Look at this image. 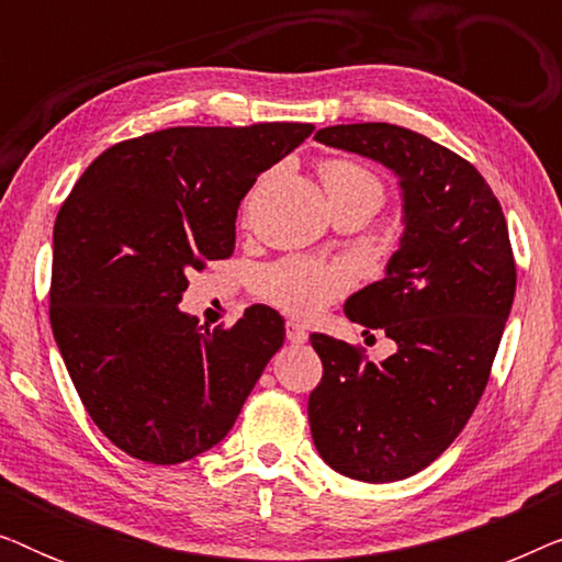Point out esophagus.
<instances>
[{"mask_svg": "<svg viewBox=\"0 0 562 562\" xmlns=\"http://www.w3.org/2000/svg\"><path fill=\"white\" fill-rule=\"evenodd\" d=\"M286 340L291 342V345H304L306 340H310V333H306V329L299 325V322H286Z\"/></svg>", "mask_w": 562, "mask_h": 562, "instance_id": "1", "label": "esophagus"}]
</instances>
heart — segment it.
Segmentation results:
<instances>
[{
    "mask_svg": "<svg viewBox=\"0 0 562 562\" xmlns=\"http://www.w3.org/2000/svg\"><path fill=\"white\" fill-rule=\"evenodd\" d=\"M319 176L329 202L345 196H373L383 202L381 181L352 160H325L319 166ZM350 266L314 258L279 260V263L260 268L256 276L258 296L294 317H312L325 310L350 289Z\"/></svg>",
    "mask_w": 562,
    "mask_h": 562,
    "instance_id": "heart-1",
    "label": "heart"
}]
</instances>
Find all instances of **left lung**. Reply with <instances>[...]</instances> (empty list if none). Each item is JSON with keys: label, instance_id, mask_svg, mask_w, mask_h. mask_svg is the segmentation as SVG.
Masks as SVG:
<instances>
[{"label": "left lung", "instance_id": "left-lung-1", "mask_svg": "<svg viewBox=\"0 0 562 562\" xmlns=\"http://www.w3.org/2000/svg\"><path fill=\"white\" fill-rule=\"evenodd\" d=\"M314 140L396 176L404 233L383 279L345 302L350 322L396 342L394 356L371 363L312 335L325 366L310 396L312 440L348 479L402 481L450 448L486 389L517 289L509 229L486 179L414 130L360 122Z\"/></svg>", "mask_w": 562, "mask_h": 562}]
</instances>
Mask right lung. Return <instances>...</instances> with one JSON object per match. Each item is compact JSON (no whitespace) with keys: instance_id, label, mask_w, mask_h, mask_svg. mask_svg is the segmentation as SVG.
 I'll list each match as a JSON object with an SVG mask.
<instances>
[{"instance_id":"obj_1","label":"right lung","mask_w":562,"mask_h":562,"mask_svg":"<svg viewBox=\"0 0 562 562\" xmlns=\"http://www.w3.org/2000/svg\"><path fill=\"white\" fill-rule=\"evenodd\" d=\"M312 130H158L91 160L60 206L53 337L89 417L127 456L173 465L225 440L283 345L271 306L210 329L179 302L191 271L233 256L243 196Z\"/></svg>"}]
</instances>
